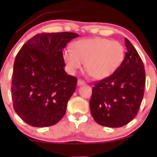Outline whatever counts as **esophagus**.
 Wrapping results in <instances>:
<instances>
[{"mask_svg":"<svg viewBox=\"0 0 157 157\" xmlns=\"http://www.w3.org/2000/svg\"><path fill=\"white\" fill-rule=\"evenodd\" d=\"M85 84V82L82 80H80V79H78V81H77V85L78 86H82V85H84Z\"/></svg>","mask_w":157,"mask_h":157,"instance_id":"1","label":"esophagus"}]
</instances>
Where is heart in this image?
Listing matches in <instances>:
<instances>
[{
  "label": "heart",
  "instance_id": "obj_1",
  "mask_svg": "<svg viewBox=\"0 0 157 157\" xmlns=\"http://www.w3.org/2000/svg\"><path fill=\"white\" fill-rule=\"evenodd\" d=\"M125 49L119 41L103 38L81 39L74 44V51L66 48L63 59L66 69L74 74L84 63L86 70L96 79L111 76L121 65Z\"/></svg>",
  "mask_w": 157,
  "mask_h": 157
}]
</instances>
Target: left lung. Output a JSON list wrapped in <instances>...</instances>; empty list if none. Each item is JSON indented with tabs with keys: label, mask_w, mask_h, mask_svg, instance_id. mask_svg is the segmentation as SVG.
Here are the masks:
<instances>
[{
	"label": "left lung",
	"mask_w": 157,
	"mask_h": 157,
	"mask_svg": "<svg viewBox=\"0 0 157 157\" xmlns=\"http://www.w3.org/2000/svg\"><path fill=\"white\" fill-rule=\"evenodd\" d=\"M121 65L108 78L94 84L90 99L94 119L111 128L125 126L136 117L144 96V66L138 52L127 38Z\"/></svg>",
	"instance_id": "8db88e82"
}]
</instances>
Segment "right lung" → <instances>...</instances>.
Wrapping results in <instances>:
<instances>
[{
	"label": "right lung",
	"instance_id": "1",
	"mask_svg": "<svg viewBox=\"0 0 157 157\" xmlns=\"http://www.w3.org/2000/svg\"><path fill=\"white\" fill-rule=\"evenodd\" d=\"M78 34L43 33L28 40L16 55L12 77L14 110L35 127L57 124L66 113L77 78L66 74L63 49Z\"/></svg>",
	"mask_w": 157,
	"mask_h": 157
}]
</instances>
